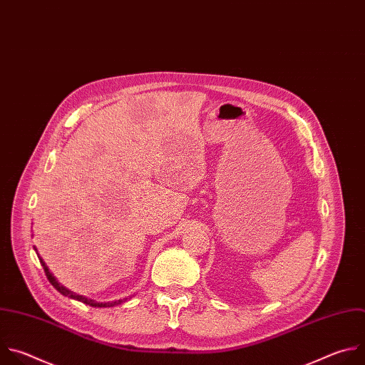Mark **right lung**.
Returning <instances> with one entry per match:
<instances>
[{"label": "right lung", "mask_w": 365, "mask_h": 365, "mask_svg": "<svg viewBox=\"0 0 365 365\" xmlns=\"http://www.w3.org/2000/svg\"><path fill=\"white\" fill-rule=\"evenodd\" d=\"M34 250L37 252L36 246H34ZM37 256H38V259H40V263H41V266H43V269H44V272H46V276H47L48 282H50V283H51V284L58 290V292H60L61 295H64V297H67V298H70V299H76V301L83 302V304H86V305H89V307H93V308H110V307H115V305H119V304H122V302L128 301V298H125V299L112 301V302H98V301H95V299H91V298H86V297H83V295H79V294L71 292V290H68L67 287H64L63 284H60V283L57 282V279H56V277L53 276V273L48 270L47 264L43 262V259L40 257V255H38V253H37Z\"/></svg>", "instance_id": "add662e5"}]
</instances>
